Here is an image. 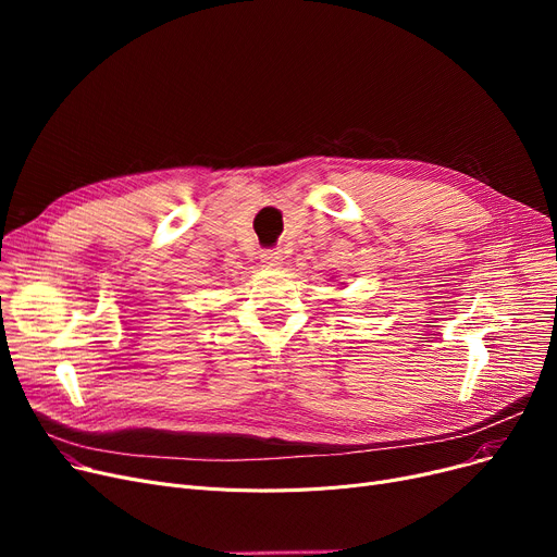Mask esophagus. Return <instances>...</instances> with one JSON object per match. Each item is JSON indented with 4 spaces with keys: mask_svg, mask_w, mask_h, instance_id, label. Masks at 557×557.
I'll list each match as a JSON object with an SVG mask.
<instances>
[{
    "mask_svg": "<svg viewBox=\"0 0 557 557\" xmlns=\"http://www.w3.org/2000/svg\"><path fill=\"white\" fill-rule=\"evenodd\" d=\"M261 263H263V267H269V269L280 267V263H282V252L280 250H263L261 252Z\"/></svg>",
    "mask_w": 557,
    "mask_h": 557,
    "instance_id": "1",
    "label": "esophagus"
}]
</instances>
